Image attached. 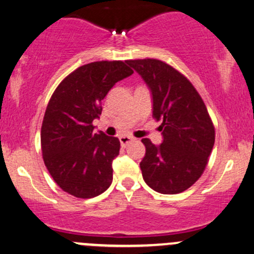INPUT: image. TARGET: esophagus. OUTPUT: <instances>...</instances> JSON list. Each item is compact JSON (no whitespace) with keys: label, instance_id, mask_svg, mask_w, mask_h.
<instances>
[{"label":"esophagus","instance_id":"esophagus-1","mask_svg":"<svg viewBox=\"0 0 254 254\" xmlns=\"http://www.w3.org/2000/svg\"><path fill=\"white\" fill-rule=\"evenodd\" d=\"M132 140H134V138L130 137V136H127V135H123L119 137V141H120V143H122V146L129 145Z\"/></svg>","mask_w":254,"mask_h":254}]
</instances>
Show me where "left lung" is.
I'll list each match as a JSON object with an SVG mask.
<instances>
[{
  "mask_svg": "<svg viewBox=\"0 0 254 254\" xmlns=\"http://www.w3.org/2000/svg\"><path fill=\"white\" fill-rule=\"evenodd\" d=\"M127 63L151 89L152 117L162 122L161 145L142 138L143 180L159 193H180L201 178L214 146L215 130L207 107L190 80L168 63L154 58Z\"/></svg>",
  "mask_w": 254,
  "mask_h": 254,
  "instance_id": "8db88e82",
  "label": "left lung"
}]
</instances>
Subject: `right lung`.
I'll return each instance as SVG.
<instances>
[{
  "label": "right lung",
  "mask_w": 254,
  "mask_h": 254,
  "mask_svg": "<svg viewBox=\"0 0 254 254\" xmlns=\"http://www.w3.org/2000/svg\"><path fill=\"white\" fill-rule=\"evenodd\" d=\"M134 73L123 61L79 66L52 93L41 127L42 158L55 183L78 198L103 193L113 180L117 137L93 132L102 100L119 80Z\"/></svg>",
  "instance_id": "1"
}]
</instances>
